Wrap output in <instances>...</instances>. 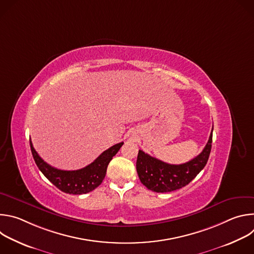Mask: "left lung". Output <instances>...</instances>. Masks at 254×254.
<instances>
[{"label": "left lung", "mask_w": 254, "mask_h": 254, "mask_svg": "<svg viewBox=\"0 0 254 254\" xmlns=\"http://www.w3.org/2000/svg\"><path fill=\"white\" fill-rule=\"evenodd\" d=\"M212 134L213 128L201 154L181 165L165 163L139 150L136 159V172L141 184L157 193L172 192L188 185L207 164L212 147Z\"/></svg>", "instance_id": "obj_1"}]
</instances>
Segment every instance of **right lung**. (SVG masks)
<instances>
[{
    "instance_id": "obj_1",
    "label": "right lung",
    "mask_w": 254,
    "mask_h": 254,
    "mask_svg": "<svg viewBox=\"0 0 254 254\" xmlns=\"http://www.w3.org/2000/svg\"><path fill=\"white\" fill-rule=\"evenodd\" d=\"M123 144L124 142H120L107 149L90 165L82 169L75 171H64L56 169L44 162L39 157L37 152L35 151L32 141L30 140L31 152L39 170L59 190L64 193L73 195L89 193L102 183L108 164L112 161L113 157L116 156L120 151Z\"/></svg>"
}]
</instances>
